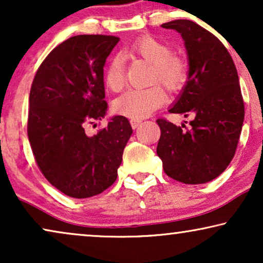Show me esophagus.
Masks as SVG:
<instances>
[{
  "instance_id": "1",
  "label": "esophagus",
  "mask_w": 263,
  "mask_h": 263,
  "mask_svg": "<svg viewBox=\"0 0 263 263\" xmlns=\"http://www.w3.org/2000/svg\"><path fill=\"white\" fill-rule=\"evenodd\" d=\"M130 124H132V127L133 128H138L140 124H141V121L140 120H130Z\"/></svg>"
}]
</instances>
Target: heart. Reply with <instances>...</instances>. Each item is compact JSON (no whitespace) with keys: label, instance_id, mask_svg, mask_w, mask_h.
Segmentation results:
<instances>
[{"label":"heart","instance_id":"b5f03b06","mask_svg":"<svg viewBox=\"0 0 263 263\" xmlns=\"http://www.w3.org/2000/svg\"><path fill=\"white\" fill-rule=\"evenodd\" d=\"M128 51L153 64L152 82H160L168 91H177L184 85L188 68L181 57L172 53V49L152 35H141L129 45ZM124 63L120 55L111 57L104 71V82L112 92L124 86ZM166 100L161 86L149 88H132L114 102V110L132 120H141L153 114Z\"/></svg>","mask_w":263,"mask_h":263}]
</instances>
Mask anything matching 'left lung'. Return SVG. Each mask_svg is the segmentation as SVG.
I'll return each instance as SVG.
<instances>
[{
  "label": "left lung",
  "instance_id": "1",
  "mask_svg": "<svg viewBox=\"0 0 263 263\" xmlns=\"http://www.w3.org/2000/svg\"><path fill=\"white\" fill-rule=\"evenodd\" d=\"M161 27L181 33L189 59L188 81L168 111L193 121L188 129L158 118L157 154L168 177L201 184L222 174L236 153L244 121L238 74L228 49L206 28L184 19Z\"/></svg>",
  "mask_w": 263,
  "mask_h": 263
}]
</instances>
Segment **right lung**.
I'll return each mask as SVG.
<instances>
[{
  "label": "right lung",
  "mask_w": 263,
  "mask_h": 263,
  "mask_svg": "<svg viewBox=\"0 0 263 263\" xmlns=\"http://www.w3.org/2000/svg\"><path fill=\"white\" fill-rule=\"evenodd\" d=\"M118 42L104 34L67 39L45 57L31 86L27 135L35 163L50 184L75 199L114 184L133 133L124 116L96 135L85 132L106 112L103 67Z\"/></svg>",
  "instance_id": "obj_1"
}]
</instances>
